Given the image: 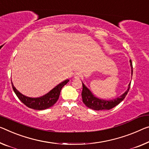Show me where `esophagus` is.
Masks as SVG:
<instances>
[{
    "label": "esophagus",
    "instance_id": "esophagus-1",
    "mask_svg": "<svg viewBox=\"0 0 149 149\" xmlns=\"http://www.w3.org/2000/svg\"><path fill=\"white\" fill-rule=\"evenodd\" d=\"M81 73L80 72H75L74 73V79H79L80 78H81Z\"/></svg>",
    "mask_w": 149,
    "mask_h": 149
}]
</instances>
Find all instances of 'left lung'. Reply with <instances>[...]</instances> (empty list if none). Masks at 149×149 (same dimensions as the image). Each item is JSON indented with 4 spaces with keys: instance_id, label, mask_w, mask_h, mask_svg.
Instances as JSON below:
<instances>
[{
    "instance_id": "8db88e82",
    "label": "left lung",
    "mask_w": 149,
    "mask_h": 149,
    "mask_svg": "<svg viewBox=\"0 0 149 149\" xmlns=\"http://www.w3.org/2000/svg\"><path fill=\"white\" fill-rule=\"evenodd\" d=\"M130 67H131V72L132 76V63L131 60H130ZM130 86V83L129 84V88L127 91L120 96V97L111 100H106L99 99L94 96L90 90L82 83V102L89 109H91L95 111H101V110H110L114 108L116 105H118L121 101L124 100L128 92H129Z\"/></svg>"
}]
</instances>
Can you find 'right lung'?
Here are the masks:
<instances>
[{
  "instance_id": "right-lung-1",
  "label": "right lung",
  "mask_w": 149,
  "mask_h": 149,
  "mask_svg": "<svg viewBox=\"0 0 149 149\" xmlns=\"http://www.w3.org/2000/svg\"><path fill=\"white\" fill-rule=\"evenodd\" d=\"M69 81V80H66V81L62 82L61 83L58 84L53 89L48 93L47 95H45L42 97L39 98H30L26 97L23 95H22L19 91H18L16 88L14 86L12 81V86L14 92L15 93L16 95L19 98V100L21 101L24 105L28 107L29 108L35 109V110H45L49 109L50 107L56 103V102L58 100L59 96H60L61 91L62 88L65 85L67 82Z\"/></svg>"
}]
</instances>
